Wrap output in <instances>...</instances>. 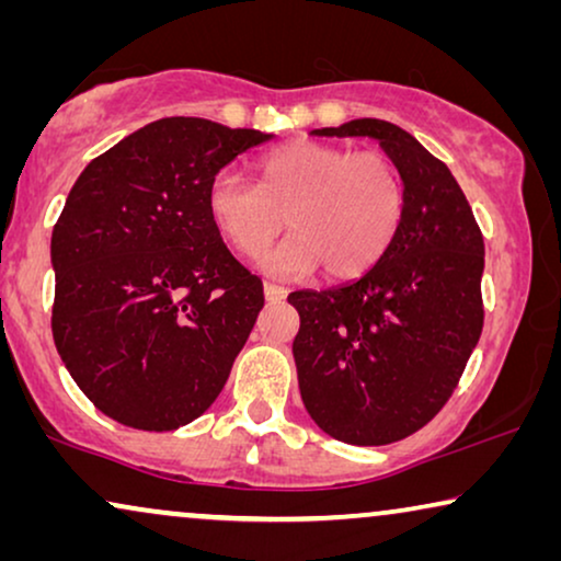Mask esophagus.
Listing matches in <instances>:
<instances>
[{
	"label": "esophagus",
	"instance_id": "1",
	"mask_svg": "<svg viewBox=\"0 0 561 561\" xmlns=\"http://www.w3.org/2000/svg\"><path fill=\"white\" fill-rule=\"evenodd\" d=\"M263 290H265V301H271V304L283 301V298H286V294H288V290L278 286V283H265Z\"/></svg>",
	"mask_w": 561,
	"mask_h": 561
}]
</instances>
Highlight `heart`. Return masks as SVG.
Segmentation results:
<instances>
[{
    "label": "heart",
    "instance_id": "b5f03b06",
    "mask_svg": "<svg viewBox=\"0 0 561 561\" xmlns=\"http://www.w3.org/2000/svg\"><path fill=\"white\" fill-rule=\"evenodd\" d=\"M405 186L393 160L294 140L257 160V183L221 171L206 186V214L237 252L257 257L283 227L294 229L265 257L275 275L321 265L329 278H357L386 255L401 229Z\"/></svg>",
    "mask_w": 561,
    "mask_h": 561
}]
</instances>
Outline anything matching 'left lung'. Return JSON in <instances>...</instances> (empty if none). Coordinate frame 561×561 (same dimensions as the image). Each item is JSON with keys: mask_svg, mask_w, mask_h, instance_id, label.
I'll return each instance as SVG.
<instances>
[{"mask_svg": "<svg viewBox=\"0 0 561 561\" xmlns=\"http://www.w3.org/2000/svg\"><path fill=\"white\" fill-rule=\"evenodd\" d=\"M313 133L375 137L405 186L401 229L363 278L288 296L306 411L334 439L380 447L416 434L455 393L485 321V242L455 175L405 129L352 119Z\"/></svg>", "mask_w": 561, "mask_h": 561, "instance_id": "8db88e82", "label": "left lung"}]
</instances>
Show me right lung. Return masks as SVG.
Here are the masks:
<instances>
[{
	"instance_id": "add662e5",
	"label": "right lung",
	"mask_w": 561,
	"mask_h": 561,
	"mask_svg": "<svg viewBox=\"0 0 561 561\" xmlns=\"http://www.w3.org/2000/svg\"><path fill=\"white\" fill-rule=\"evenodd\" d=\"M271 137L165 117L73 183L50 240L53 340L83 396L119 424L173 432L225 388L265 296L214 229L206 186Z\"/></svg>"
}]
</instances>
